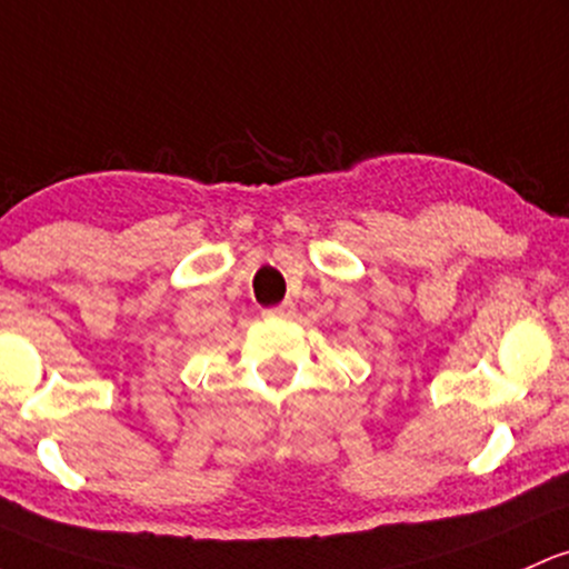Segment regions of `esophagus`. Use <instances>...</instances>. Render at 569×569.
Returning a JSON list of instances; mask_svg holds the SVG:
<instances>
[{"label": "esophagus", "mask_w": 569, "mask_h": 569, "mask_svg": "<svg viewBox=\"0 0 569 569\" xmlns=\"http://www.w3.org/2000/svg\"><path fill=\"white\" fill-rule=\"evenodd\" d=\"M291 313H295V302H291V299H283V302L274 305V308L264 310V316H274V318H289Z\"/></svg>", "instance_id": "34e87169"}]
</instances>
